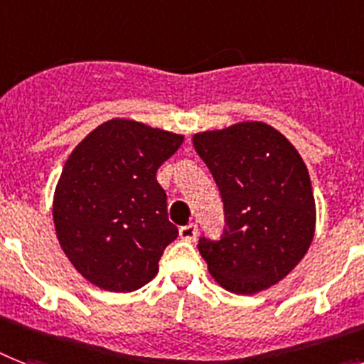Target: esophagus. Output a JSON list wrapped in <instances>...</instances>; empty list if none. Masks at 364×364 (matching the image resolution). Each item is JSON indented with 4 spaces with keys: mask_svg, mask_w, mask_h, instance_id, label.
I'll use <instances>...</instances> for the list:
<instances>
[{
    "mask_svg": "<svg viewBox=\"0 0 364 364\" xmlns=\"http://www.w3.org/2000/svg\"><path fill=\"white\" fill-rule=\"evenodd\" d=\"M179 235H181V239H185V241H194L198 235V226L194 223L187 224V226H181V228H179Z\"/></svg>",
    "mask_w": 364,
    "mask_h": 364,
    "instance_id": "obj_1",
    "label": "esophagus"
}]
</instances>
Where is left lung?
<instances>
[{"label":"left lung","mask_w":364,"mask_h":364,"mask_svg":"<svg viewBox=\"0 0 364 364\" xmlns=\"http://www.w3.org/2000/svg\"><path fill=\"white\" fill-rule=\"evenodd\" d=\"M192 141L224 205L220 237L198 241L209 273L239 295L277 284L299 264L314 235V192L305 162L284 136L258 121L200 132Z\"/></svg>","instance_id":"obj_1"}]
</instances>
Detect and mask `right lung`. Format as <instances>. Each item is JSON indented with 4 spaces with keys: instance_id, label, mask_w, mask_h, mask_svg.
Masks as SVG:
<instances>
[{
    "instance_id": "1",
    "label": "right lung",
    "mask_w": 364,
    "mask_h": 364,
    "mask_svg": "<svg viewBox=\"0 0 364 364\" xmlns=\"http://www.w3.org/2000/svg\"><path fill=\"white\" fill-rule=\"evenodd\" d=\"M181 144V134L112 119L70 153L55 188V233L91 284L134 291L156 274L162 252L179 235L156 170Z\"/></svg>"
}]
</instances>
